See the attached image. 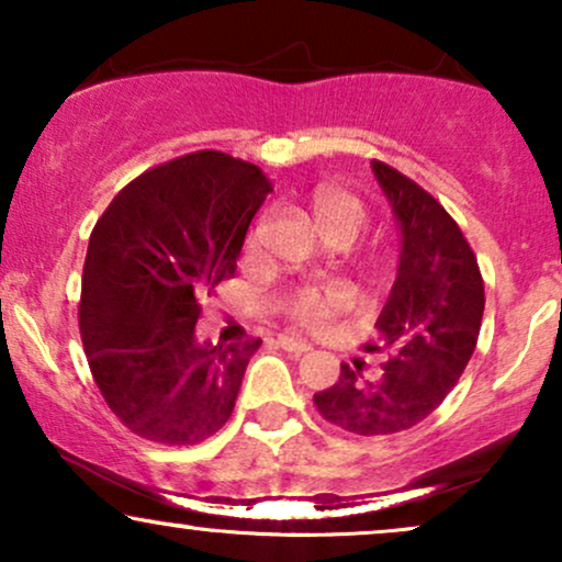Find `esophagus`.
<instances>
[{"mask_svg":"<svg viewBox=\"0 0 562 562\" xmlns=\"http://www.w3.org/2000/svg\"><path fill=\"white\" fill-rule=\"evenodd\" d=\"M277 344H280V348H285V351H290V353H306V351H312V346H308L306 340L293 338V335H280V338H277Z\"/></svg>","mask_w":562,"mask_h":562,"instance_id":"obj_1","label":"esophagus"}]
</instances>
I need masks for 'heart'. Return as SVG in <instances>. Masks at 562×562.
I'll return each mask as SVG.
<instances>
[{"instance_id": "1", "label": "heart", "mask_w": 562, "mask_h": 562, "mask_svg": "<svg viewBox=\"0 0 562 562\" xmlns=\"http://www.w3.org/2000/svg\"><path fill=\"white\" fill-rule=\"evenodd\" d=\"M308 214H312L314 227L319 229L325 240L353 243L367 222L362 203L351 192L338 190V187L314 190V195L308 198ZM351 306L353 293L344 285H306L290 293L285 314L306 330H322Z\"/></svg>"}]
</instances>
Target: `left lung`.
<instances>
[{
  "label": "left lung",
  "mask_w": 562,
  "mask_h": 562,
  "mask_svg": "<svg viewBox=\"0 0 562 562\" xmlns=\"http://www.w3.org/2000/svg\"><path fill=\"white\" fill-rule=\"evenodd\" d=\"M398 227V269L375 322L389 362L367 378L340 364L333 389L314 393L319 415L353 436L412 428L454 389L479 340L483 280L475 254L438 200L389 164L372 160Z\"/></svg>",
  "instance_id": "obj_1"
}]
</instances>
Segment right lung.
<instances>
[{
	"instance_id": "add662e5",
	"label": "right lung",
	"mask_w": 562,
	"mask_h": 562,
	"mask_svg": "<svg viewBox=\"0 0 562 562\" xmlns=\"http://www.w3.org/2000/svg\"><path fill=\"white\" fill-rule=\"evenodd\" d=\"M272 184L259 166L200 150L126 184L89 237L79 325L97 389L132 434L169 447L214 436L261 340L211 344L200 301L235 274Z\"/></svg>"
}]
</instances>
